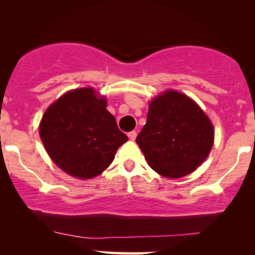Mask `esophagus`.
<instances>
[{"mask_svg": "<svg viewBox=\"0 0 255 255\" xmlns=\"http://www.w3.org/2000/svg\"><path fill=\"white\" fill-rule=\"evenodd\" d=\"M128 137H129L130 140H135V137H136V131H135V130L129 131V133H128Z\"/></svg>", "mask_w": 255, "mask_h": 255, "instance_id": "1", "label": "esophagus"}]
</instances>
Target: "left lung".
I'll list each match as a JSON object with an SVG mask.
<instances>
[{
    "instance_id": "obj_1",
    "label": "left lung",
    "mask_w": 255,
    "mask_h": 255,
    "mask_svg": "<svg viewBox=\"0 0 255 255\" xmlns=\"http://www.w3.org/2000/svg\"><path fill=\"white\" fill-rule=\"evenodd\" d=\"M213 139V126L203 109L183 93L168 90L148 105L136 144L154 171L178 178L203 164Z\"/></svg>"
}]
</instances>
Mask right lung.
<instances>
[{
    "label": "right lung",
    "instance_id": "1",
    "mask_svg": "<svg viewBox=\"0 0 255 255\" xmlns=\"http://www.w3.org/2000/svg\"><path fill=\"white\" fill-rule=\"evenodd\" d=\"M39 135L55 164L81 180L102 174L128 140L107 110L105 97L92 87L72 90L52 103L40 121Z\"/></svg>",
    "mask_w": 255,
    "mask_h": 255
}]
</instances>
